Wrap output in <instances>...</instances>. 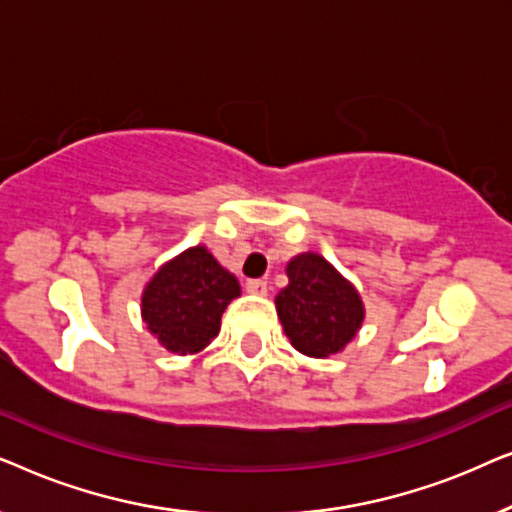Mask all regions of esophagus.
I'll list each match as a JSON object with an SVG mask.
<instances>
[{
  "instance_id": "34e87169",
  "label": "esophagus",
  "mask_w": 512,
  "mask_h": 512,
  "mask_svg": "<svg viewBox=\"0 0 512 512\" xmlns=\"http://www.w3.org/2000/svg\"><path fill=\"white\" fill-rule=\"evenodd\" d=\"M244 289L254 293V296H265V293H268V282H263V279H249V282L244 284Z\"/></svg>"
}]
</instances>
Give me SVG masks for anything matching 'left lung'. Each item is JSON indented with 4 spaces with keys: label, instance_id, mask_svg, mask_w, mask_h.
<instances>
[{
    "label": "left lung",
    "instance_id": "obj_1",
    "mask_svg": "<svg viewBox=\"0 0 512 512\" xmlns=\"http://www.w3.org/2000/svg\"><path fill=\"white\" fill-rule=\"evenodd\" d=\"M286 275L289 286L277 293L275 305L291 345L314 359L342 352L366 317L354 284L312 251L289 261Z\"/></svg>",
    "mask_w": 512,
    "mask_h": 512
}]
</instances>
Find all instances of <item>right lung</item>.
Returning <instances> with one entry per match:
<instances>
[{"label":"right lung","mask_w":512,"mask_h":512,"mask_svg":"<svg viewBox=\"0 0 512 512\" xmlns=\"http://www.w3.org/2000/svg\"><path fill=\"white\" fill-rule=\"evenodd\" d=\"M240 296V284L205 247L165 263L142 293V319L174 354L202 352L221 328V314Z\"/></svg>","instance_id":"add662e5"}]
</instances>
